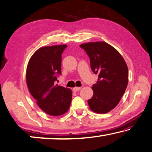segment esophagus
<instances>
[{"label":"esophagus","instance_id":"esophagus-1","mask_svg":"<svg viewBox=\"0 0 152 152\" xmlns=\"http://www.w3.org/2000/svg\"><path fill=\"white\" fill-rule=\"evenodd\" d=\"M80 88H81L80 87H74V88H73V91H74V92H76V91L80 90Z\"/></svg>","mask_w":152,"mask_h":152}]
</instances>
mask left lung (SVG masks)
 Masks as SVG:
<instances>
[{
	"instance_id": "left-lung-1",
	"label": "left lung",
	"mask_w": 152,
	"mask_h": 152,
	"mask_svg": "<svg viewBox=\"0 0 152 152\" xmlns=\"http://www.w3.org/2000/svg\"><path fill=\"white\" fill-rule=\"evenodd\" d=\"M90 59L93 72L98 74L93 85V96L88 100L90 110L106 114L116 107L128 84V68L125 60L114 48L105 42L80 45Z\"/></svg>"
}]
</instances>
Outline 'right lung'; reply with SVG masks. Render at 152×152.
<instances>
[{"label":"right lung","mask_w":152,"mask_h":152,"mask_svg":"<svg viewBox=\"0 0 152 152\" xmlns=\"http://www.w3.org/2000/svg\"><path fill=\"white\" fill-rule=\"evenodd\" d=\"M67 45L40 48L27 64L26 82L38 106L50 116H59L69 110L72 92L69 88L55 85L61 74L62 54Z\"/></svg>","instance_id":"obj_1"}]
</instances>
